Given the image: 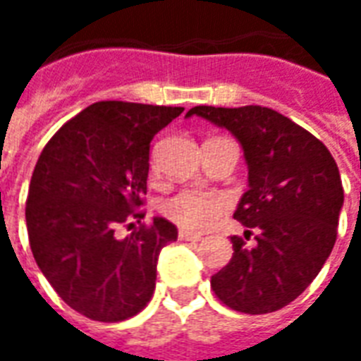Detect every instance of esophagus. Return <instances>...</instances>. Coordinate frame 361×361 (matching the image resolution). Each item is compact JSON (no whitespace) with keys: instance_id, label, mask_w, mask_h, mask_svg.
Listing matches in <instances>:
<instances>
[{"instance_id":"34e87169","label":"esophagus","mask_w":361,"mask_h":361,"mask_svg":"<svg viewBox=\"0 0 361 361\" xmlns=\"http://www.w3.org/2000/svg\"><path fill=\"white\" fill-rule=\"evenodd\" d=\"M178 238L185 242H199L203 236L199 233H189V231H183V228H181L180 233H178Z\"/></svg>"}]
</instances>
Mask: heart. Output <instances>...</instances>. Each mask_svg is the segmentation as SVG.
<instances>
[{
  "instance_id": "1",
  "label": "heart",
  "mask_w": 361,
  "mask_h": 361,
  "mask_svg": "<svg viewBox=\"0 0 361 361\" xmlns=\"http://www.w3.org/2000/svg\"><path fill=\"white\" fill-rule=\"evenodd\" d=\"M228 209V195L201 189H180L160 205L162 215L185 231H209Z\"/></svg>"
}]
</instances>
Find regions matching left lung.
Masks as SVG:
<instances>
[{
  "label": "left lung",
  "instance_id": "1",
  "mask_svg": "<svg viewBox=\"0 0 361 361\" xmlns=\"http://www.w3.org/2000/svg\"><path fill=\"white\" fill-rule=\"evenodd\" d=\"M238 138L248 164V191L234 219L256 231V246L231 236L233 258L211 277L221 303L238 312L266 314L303 293L336 242L344 189L338 166L317 137L268 107L188 111Z\"/></svg>",
  "mask_w": 361,
  "mask_h": 361
}]
</instances>
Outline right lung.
<instances>
[{"label":"right lung","mask_w":361,"mask_h":361,"mask_svg":"<svg viewBox=\"0 0 361 361\" xmlns=\"http://www.w3.org/2000/svg\"><path fill=\"white\" fill-rule=\"evenodd\" d=\"M181 111L97 102L40 152L25 209L32 256L60 299L92 321L130 319L154 293L158 256L178 228L162 216L127 238L117 228L145 216L150 140Z\"/></svg>","instance_id":"1"}]
</instances>
